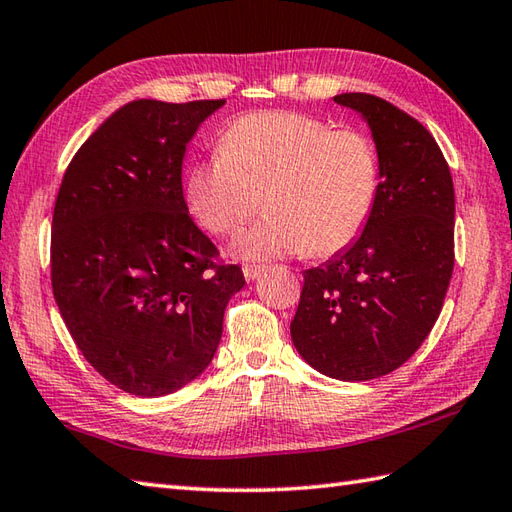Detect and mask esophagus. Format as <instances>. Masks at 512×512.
I'll list each match as a JSON object with an SVG mask.
<instances>
[{
	"instance_id": "34e87169",
	"label": "esophagus",
	"mask_w": 512,
	"mask_h": 512,
	"mask_svg": "<svg viewBox=\"0 0 512 512\" xmlns=\"http://www.w3.org/2000/svg\"><path fill=\"white\" fill-rule=\"evenodd\" d=\"M242 270H244V279L246 281H255L259 275L264 273V266H250V264H246Z\"/></svg>"
}]
</instances>
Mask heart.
I'll return each instance as SVG.
<instances>
[{"label": "heart", "instance_id": "heart-1", "mask_svg": "<svg viewBox=\"0 0 512 512\" xmlns=\"http://www.w3.org/2000/svg\"><path fill=\"white\" fill-rule=\"evenodd\" d=\"M378 187V154L363 132L275 110L228 127L217 154L187 173L184 198L193 220L215 235L239 231L264 198L268 213L237 235L233 253L270 262L352 246L374 213Z\"/></svg>", "mask_w": 512, "mask_h": 512}]
</instances>
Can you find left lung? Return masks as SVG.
<instances>
[{
    "mask_svg": "<svg viewBox=\"0 0 512 512\" xmlns=\"http://www.w3.org/2000/svg\"><path fill=\"white\" fill-rule=\"evenodd\" d=\"M334 101L372 132L378 198L352 246L303 270L290 336L317 372L356 383L394 372L438 321L453 273L455 193L436 138L416 118L372 94Z\"/></svg>",
    "mask_w": 512,
    "mask_h": 512,
    "instance_id": "left-lung-1",
    "label": "left lung"
}]
</instances>
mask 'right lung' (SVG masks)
<instances>
[{
  "label": "right lung",
  "mask_w": 512,
  "mask_h": 512,
  "mask_svg": "<svg viewBox=\"0 0 512 512\" xmlns=\"http://www.w3.org/2000/svg\"><path fill=\"white\" fill-rule=\"evenodd\" d=\"M226 101L123 105L76 151L52 215V292L96 372L134 396L182 389L213 361L242 268L215 264L182 160Z\"/></svg>",
  "instance_id": "add662e5"
}]
</instances>
